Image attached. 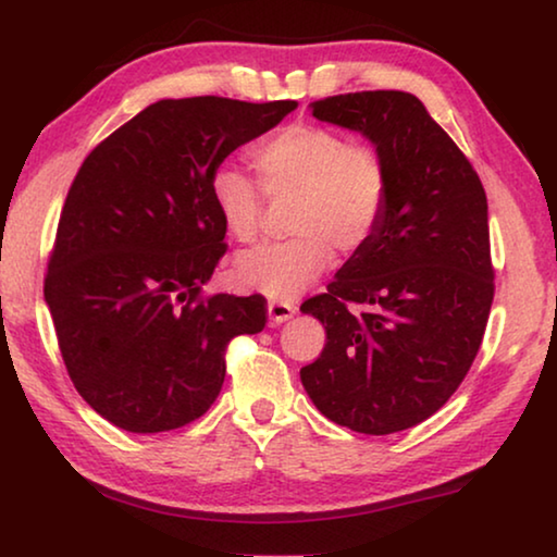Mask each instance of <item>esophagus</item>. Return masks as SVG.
Wrapping results in <instances>:
<instances>
[{"instance_id":"34e87169","label":"esophagus","mask_w":557,"mask_h":557,"mask_svg":"<svg viewBox=\"0 0 557 557\" xmlns=\"http://www.w3.org/2000/svg\"><path fill=\"white\" fill-rule=\"evenodd\" d=\"M296 313V306L288 304V301H269V321L273 326L276 324H284Z\"/></svg>"}]
</instances>
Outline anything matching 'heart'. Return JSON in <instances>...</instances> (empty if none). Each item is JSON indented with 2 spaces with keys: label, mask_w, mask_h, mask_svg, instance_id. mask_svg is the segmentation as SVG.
Instances as JSON below:
<instances>
[{
  "label": "heart",
  "mask_w": 557,
  "mask_h": 557,
  "mask_svg": "<svg viewBox=\"0 0 557 557\" xmlns=\"http://www.w3.org/2000/svg\"><path fill=\"white\" fill-rule=\"evenodd\" d=\"M253 165L271 198L294 196L288 231L296 236L240 253L233 276L271 298H288L317 281L332 251L351 256L379 228L386 206V168L367 145H351L321 125H292L253 150ZM215 213L240 244L263 223V191L236 165L211 175Z\"/></svg>",
  "instance_id": "heart-1"
}]
</instances>
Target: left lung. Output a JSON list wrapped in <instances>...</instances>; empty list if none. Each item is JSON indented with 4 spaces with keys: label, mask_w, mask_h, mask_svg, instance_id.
<instances>
[{
    "label": "left lung",
    "mask_w": 557,
    "mask_h": 557,
    "mask_svg": "<svg viewBox=\"0 0 557 557\" xmlns=\"http://www.w3.org/2000/svg\"><path fill=\"white\" fill-rule=\"evenodd\" d=\"M311 115L372 140L389 185L372 240L301 304L326 329L301 384L354 432L409 430L453 397L480 351L495 296L485 188L414 95H334Z\"/></svg>",
    "instance_id": "obj_1"
}]
</instances>
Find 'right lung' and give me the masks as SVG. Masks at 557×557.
<instances>
[{"label": "right lung", "mask_w": 557, "mask_h": 557, "mask_svg": "<svg viewBox=\"0 0 557 557\" xmlns=\"http://www.w3.org/2000/svg\"><path fill=\"white\" fill-rule=\"evenodd\" d=\"M296 104L158 100L72 181L45 301L79 397L120 430L156 434L206 414L225 346L265 326L263 296H203L225 253L211 175Z\"/></svg>", "instance_id": "obj_1"}]
</instances>
